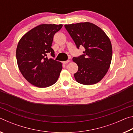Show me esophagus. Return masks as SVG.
Returning a JSON list of instances; mask_svg holds the SVG:
<instances>
[{"mask_svg":"<svg viewBox=\"0 0 133 133\" xmlns=\"http://www.w3.org/2000/svg\"><path fill=\"white\" fill-rule=\"evenodd\" d=\"M69 62H70V60H66V61H64V62H63V63L64 64H66L68 63Z\"/></svg>","mask_w":133,"mask_h":133,"instance_id":"34e87169","label":"esophagus"}]
</instances>
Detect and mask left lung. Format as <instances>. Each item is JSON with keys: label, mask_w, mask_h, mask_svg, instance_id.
<instances>
[{"label": "left lung", "mask_w": 133, "mask_h": 133, "mask_svg": "<svg viewBox=\"0 0 133 133\" xmlns=\"http://www.w3.org/2000/svg\"><path fill=\"white\" fill-rule=\"evenodd\" d=\"M65 28L75 42L77 48L83 46V55L74 57L78 66L74 76L78 83L91 85L104 77L112 58L110 40L102 29L90 22L65 24Z\"/></svg>", "instance_id": "8db88e82"}]
</instances>
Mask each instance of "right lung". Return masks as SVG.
Segmentation results:
<instances>
[{"instance_id": "right-lung-1", "label": "right lung", "mask_w": 133, "mask_h": 133, "mask_svg": "<svg viewBox=\"0 0 133 133\" xmlns=\"http://www.w3.org/2000/svg\"><path fill=\"white\" fill-rule=\"evenodd\" d=\"M62 24H40L26 33L18 43L16 49L17 65L23 77L31 84L40 88L49 87L57 82L62 64L47 57L50 53L53 36Z\"/></svg>"}]
</instances>
